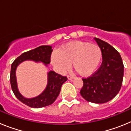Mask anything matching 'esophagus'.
Returning <instances> with one entry per match:
<instances>
[{"mask_svg": "<svg viewBox=\"0 0 131 131\" xmlns=\"http://www.w3.org/2000/svg\"><path fill=\"white\" fill-rule=\"evenodd\" d=\"M67 77H68V79H69V80H72L73 79L75 78V77H74V76L69 75H68L67 76Z\"/></svg>", "mask_w": 131, "mask_h": 131, "instance_id": "esophagus-1", "label": "esophagus"}]
</instances>
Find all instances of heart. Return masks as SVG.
Returning <instances> with one entry per match:
<instances>
[{
  "label": "heart",
  "mask_w": 131,
  "mask_h": 131,
  "mask_svg": "<svg viewBox=\"0 0 131 131\" xmlns=\"http://www.w3.org/2000/svg\"><path fill=\"white\" fill-rule=\"evenodd\" d=\"M102 57V51L96 44L73 41L62 45L51 56V63L60 73L68 70L73 63L74 69L82 76L93 73Z\"/></svg>",
  "instance_id": "1"
}]
</instances>
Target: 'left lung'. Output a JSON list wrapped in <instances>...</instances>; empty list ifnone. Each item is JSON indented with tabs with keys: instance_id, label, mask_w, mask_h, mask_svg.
<instances>
[{
	"instance_id": "1",
	"label": "left lung",
	"mask_w": 131,
	"mask_h": 131,
	"mask_svg": "<svg viewBox=\"0 0 131 131\" xmlns=\"http://www.w3.org/2000/svg\"><path fill=\"white\" fill-rule=\"evenodd\" d=\"M102 51V63L92 75L82 79L80 93L88 102L103 104L112 100L122 85L124 66L121 55L110 44L94 38Z\"/></svg>"
}]
</instances>
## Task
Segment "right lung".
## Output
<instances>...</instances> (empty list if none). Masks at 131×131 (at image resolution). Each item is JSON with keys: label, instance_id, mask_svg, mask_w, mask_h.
Listing matches in <instances>:
<instances>
[{"label": "right lung", "instance_id": "1", "mask_svg": "<svg viewBox=\"0 0 131 131\" xmlns=\"http://www.w3.org/2000/svg\"><path fill=\"white\" fill-rule=\"evenodd\" d=\"M52 52V49L50 46H40L35 49L23 53L12 63L10 79L12 90L18 100L31 107L39 108L52 104L58 96L62 85L68 80V78L54 71H50L48 73V83L45 91L35 98H27L23 96L18 91L16 76V68L19 63L25 60L41 62L45 63V66H47V64L50 63Z\"/></svg>", "mask_w": 131, "mask_h": 131}]
</instances>
